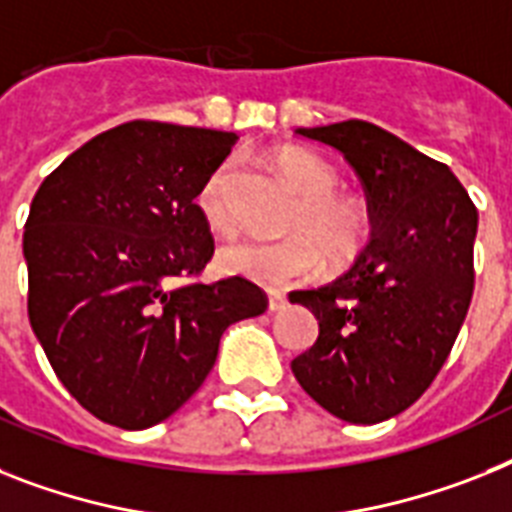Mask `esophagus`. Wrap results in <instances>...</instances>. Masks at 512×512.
<instances>
[{"instance_id":"1","label":"esophagus","mask_w":512,"mask_h":512,"mask_svg":"<svg viewBox=\"0 0 512 512\" xmlns=\"http://www.w3.org/2000/svg\"><path fill=\"white\" fill-rule=\"evenodd\" d=\"M287 306V301H285V295L282 293H269V311H274V314H277V311H282V308Z\"/></svg>"}]
</instances>
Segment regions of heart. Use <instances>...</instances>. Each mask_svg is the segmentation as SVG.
Here are the masks:
<instances>
[{
  "mask_svg": "<svg viewBox=\"0 0 512 512\" xmlns=\"http://www.w3.org/2000/svg\"><path fill=\"white\" fill-rule=\"evenodd\" d=\"M277 164L290 185L301 193V204L287 219V232L293 235L282 240H238L219 251V266L227 274L269 290L311 280L322 272L324 259L329 264L350 261L369 238L371 225L363 204L335 193L340 177L324 159L303 149H282L277 154ZM238 177L240 164L230 156L214 167L198 190V214L217 235H230L238 227Z\"/></svg>",
  "mask_w": 512,
  "mask_h": 512,
  "instance_id": "1",
  "label": "heart"
}]
</instances>
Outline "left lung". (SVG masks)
<instances>
[{"label": "left lung", "instance_id": "left-lung-1", "mask_svg": "<svg viewBox=\"0 0 512 512\" xmlns=\"http://www.w3.org/2000/svg\"><path fill=\"white\" fill-rule=\"evenodd\" d=\"M295 133L348 159L374 232L342 277L290 293L319 319L316 342L290 366L324 411L379 424L411 408L453 350L474 295L479 211L447 164L371 122Z\"/></svg>", "mask_w": 512, "mask_h": 512}]
</instances>
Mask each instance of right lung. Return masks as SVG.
<instances>
[{"label": "right lung", "instance_id": "obj_1", "mask_svg": "<svg viewBox=\"0 0 512 512\" xmlns=\"http://www.w3.org/2000/svg\"><path fill=\"white\" fill-rule=\"evenodd\" d=\"M235 133L133 120L46 177L25 219L28 319L88 413L149 429L193 395L230 324L266 311L259 285L198 280L214 238L196 196Z\"/></svg>", "mask_w": 512, "mask_h": 512}]
</instances>
